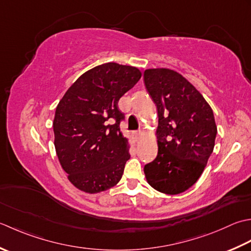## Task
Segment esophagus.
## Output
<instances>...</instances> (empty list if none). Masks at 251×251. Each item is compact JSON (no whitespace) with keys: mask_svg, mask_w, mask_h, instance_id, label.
I'll return each mask as SVG.
<instances>
[{"mask_svg":"<svg viewBox=\"0 0 251 251\" xmlns=\"http://www.w3.org/2000/svg\"><path fill=\"white\" fill-rule=\"evenodd\" d=\"M133 135H134V139H135V141L137 142L139 141V139L141 137V135H142V133L140 132V131H136V132H134L133 133Z\"/></svg>","mask_w":251,"mask_h":251,"instance_id":"1","label":"esophagus"}]
</instances>
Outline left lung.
Returning a JSON list of instances; mask_svg holds the SVG:
<instances>
[{
    "label": "left lung",
    "mask_w": 251,
    "mask_h": 251,
    "mask_svg": "<svg viewBox=\"0 0 251 251\" xmlns=\"http://www.w3.org/2000/svg\"><path fill=\"white\" fill-rule=\"evenodd\" d=\"M144 82L158 111V154L145 165V176L158 192L176 195L196 183L212 154L217 136L213 111L176 71L147 69Z\"/></svg>",
    "instance_id": "8db88e82"
}]
</instances>
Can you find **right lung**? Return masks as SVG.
Masks as SVG:
<instances>
[{"label": "right lung", "instance_id": "1", "mask_svg": "<svg viewBox=\"0 0 251 251\" xmlns=\"http://www.w3.org/2000/svg\"><path fill=\"white\" fill-rule=\"evenodd\" d=\"M141 76L132 66H96L76 79L56 107V154L79 190L100 193L121 180L130 146L120 131L125 114L118 101Z\"/></svg>", "mask_w": 251, "mask_h": 251}]
</instances>
